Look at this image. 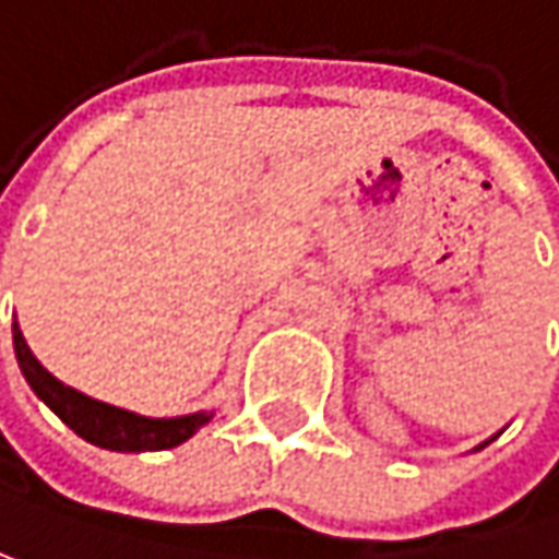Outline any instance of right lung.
<instances>
[{"mask_svg":"<svg viewBox=\"0 0 559 559\" xmlns=\"http://www.w3.org/2000/svg\"><path fill=\"white\" fill-rule=\"evenodd\" d=\"M15 356H19L21 372L34 394L57 414V417L85 442L110 449V452H162L187 442L203 423H210V414H190L175 419H148L136 417L130 411L100 404L95 397H85L82 391L57 381L27 349L15 324Z\"/></svg>","mask_w":559,"mask_h":559,"instance_id":"add662e5","label":"right lung"}]
</instances>
